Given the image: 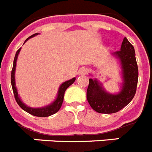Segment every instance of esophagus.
<instances>
[{
    "instance_id": "1",
    "label": "esophagus",
    "mask_w": 152,
    "mask_h": 152,
    "mask_svg": "<svg viewBox=\"0 0 152 152\" xmlns=\"http://www.w3.org/2000/svg\"><path fill=\"white\" fill-rule=\"evenodd\" d=\"M87 73H88L87 68H84V67H82V68H80V69L78 70V74L80 75H85Z\"/></svg>"
}]
</instances>
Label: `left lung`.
<instances>
[{
    "label": "left lung",
    "mask_w": 152,
    "mask_h": 152,
    "mask_svg": "<svg viewBox=\"0 0 152 152\" xmlns=\"http://www.w3.org/2000/svg\"><path fill=\"white\" fill-rule=\"evenodd\" d=\"M121 65V89L117 94L107 92L96 78H90L87 90V99L94 110L100 113H114L127 106L136 92L139 70L133 45L125 37L120 51L113 52Z\"/></svg>",
    "instance_id": "obj_1"
}]
</instances>
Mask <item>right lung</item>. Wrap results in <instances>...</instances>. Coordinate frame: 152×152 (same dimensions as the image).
Masks as SVG:
<instances>
[{
	"mask_svg": "<svg viewBox=\"0 0 152 152\" xmlns=\"http://www.w3.org/2000/svg\"><path fill=\"white\" fill-rule=\"evenodd\" d=\"M38 34H39V33H35V34L30 36L29 38L26 39V41L24 42V43H25L28 39H29L30 38H33V37L37 36ZM20 50L21 48L17 51V53H16L15 57H14V60H13V68H12L11 71V85L12 88H13V94H14V97H15L16 101L18 103V105L20 106L24 111H26L28 113L31 114V115H33V116H39V117H47V116H51V115H53V114L57 113L58 111L60 110L61 105H62L63 100H64V92H65V91H66L67 88H68L69 86H71L74 82H75V79L76 78H75V77H73V78L71 79V80H66V81H64V83H62V84L60 85L59 88H58V91L57 93V96H56V100L52 102V103L49 104V105H47L43 107H39V108H33V107H28V106L26 105L25 103H23V101L21 100L20 98L18 92H17V87H16L15 82V71L16 66H17V60L19 53H20Z\"/></svg>",
	"mask_w": 152,
	"mask_h": 152,
	"instance_id": "right-lung-1",
	"label": "right lung"
}]
</instances>
